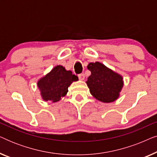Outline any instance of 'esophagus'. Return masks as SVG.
<instances>
[{"mask_svg": "<svg viewBox=\"0 0 157 157\" xmlns=\"http://www.w3.org/2000/svg\"><path fill=\"white\" fill-rule=\"evenodd\" d=\"M78 78H79V80H81V81L84 80V78H85L84 74H79V75H78Z\"/></svg>", "mask_w": 157, "mask_h": 157, "instance_id": "esophagus-1", "label": "esophagus"}]
</instances>
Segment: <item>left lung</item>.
<instances>
[{"label": "left lung", "mask_w": 157, "mask_h": 157, "mask_svg": "<svg viewBox=\"0 0 157 157\" xmlns=\"http://www.w3.org/2000/svg\"><path fill=\"white\" fill-rule=\"evenodd\" d=\"M87 68L91 74L86 83L91 95L103 103L117 100L124 86L123 76L98 61L89 63Z\"/></svg>", "instance_id": "8db88e82"}]
</instances>
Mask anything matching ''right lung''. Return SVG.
Wrapping results in <instances>:
<instances>
[{
    "instance_id": "1",
    "label": "right lung",
    "mask_w": 157,
    "mask_h": 157,
    "mask_svg": "<svg viewBox=\"0 0 157 157\" xmlns=\"http://www.w3.org/2000/svg\"><path fill=\"white\" fill-rule=\"evenodd\" d=\"M78 81V76L67 71L63 66L58 65L37 81L42 99L53 103L59 101L67 94L68 88L74 81Z\"/></svg>"
}]
</instances>
